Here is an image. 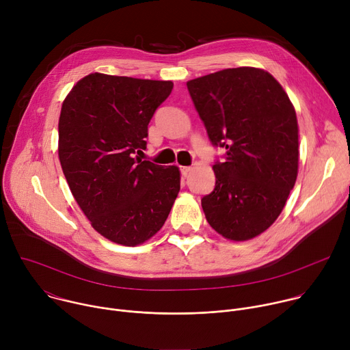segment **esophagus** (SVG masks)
Instances as JSON below:
<instances>
[{"instance_id": "34e87169", "label": "esophagus", "mask_w": 350, "mask_h": 350, "mask_svg": "<svg viewBox=\"0 0 350 350\" xmlns=\"http://www.w3.org/2000/svg\"><path fill=\"white\" fill-rule=\"evenodd\" d=\"M180 170H181V173H183L184 176H187V174L192 170V167H191V166H181V169H180Z\"/></svg>"}]
</instances>
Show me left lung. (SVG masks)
<instances>
[{
    "instance_id": "obj_1",
    "label": "left lung",
    "mask_w": 350,
    "mask_h": 350,
    "mask_svg": "<svg viewBox=\"0 0 350 350\" xmlns=\"http://www.w3.org/2000/svg\"><path fill=\"white\" fill-rule=\"evenodd\" d=\"M213 146L226 149L213 165L215 189L202 198L213 230L231 241L266 231L282 212L299 162L295 108L266 70L234 68L187 83Z\"/></svg>"
}]
</instances>
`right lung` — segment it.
I'll return each instance as SVG.
<instances>
[{
  "label": "right lung",
  "instance_id": "1",
  "mask_svg": "<svg viewBox=\"0 0 350 350\" xmlns=\"http://www.w3.org/2000/svg\"><path fill=\"white\" fill-rule=\"evenodd\" d=\"M172 90V81L91 73L62 104L64 174L94 230L112 242L135 246L154 237L180 191L177 166L138 157L148 124Z\"/></svg>",
  "mask_w": 350,
  "mask_h": 350
}]
</instances>
